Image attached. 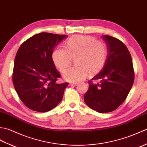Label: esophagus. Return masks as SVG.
<instances>
[{"label":"esophagus","mask_w":147,"mask_h":147,"mask_svg":"<svg viewBox=\"0 0 147 147\" xmlns=\"http://www.w3.org/2000/svg\"><path fill=\"white\" fill-rule=\"evenodd\" d=\"M78 85L77 83H70V84H69V85H71V86H73V85L76 86V85Z\"/></svg>","instance_id":"1"}]
</instances>
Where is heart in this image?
Here are the masks:
<instances>
[{
    "instance_id": "obj_1",
    "label": "heart",
    "mask_w": 147,
    "mask_h": 147,
    "mask_svg": "<svg viewBox=\"0 0 147 147\" xmlns=\"http://www.w3.org/2000/svg\"><path fill=\"white\" fill-rule=\"evenodd\" d=\"M107 50L104 43L90 36L74 35L67 40L65 47H60L52 54L55 66L62 72L75 59V67L64 72V78L70 82H78L85 79L87 73L95 74L104 67Z\"/></svg>"
}]
</instances>
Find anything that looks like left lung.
Masks as SVG:
<instances>
[{"instance_id": "8db88e82", "label": "left lung", "mask_w": 147, "mask_h": 147, "mask_svg": "<svg viewBox=\"0 0 147 147\" xmlns=\"http://www.w3.org/2000/svg\"><path fill=\"white\" fill-rule=\"evenodd\" d=\"M102 38L107 47V57L103 69L88 82L84 100L89 107L100 113L115 110L125 100L135 80L131 56L121 40L109 35ZM100 82L93 84L92 80Z\"/></svg>"}]
</instances>
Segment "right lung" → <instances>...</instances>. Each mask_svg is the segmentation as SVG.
<instances>
[{"label": "right lung", "instance_id": "right-lung-1", "mask_svg": "<svg viewBox=\"0 0 147 147\" xmlns=\"http://www.w3.org/2000/svg\"><path fill=\"white\" fill-rule=\"evenodd\" d=\"M66 36L40 33L26 40L18 49L12 82L21 100L31 110L47 112L62 100L69 83L57 82L61 74L52 55L55 47Z\"/></svg>", "mask_w": 147, "mask_h": 147}]
</instances>
